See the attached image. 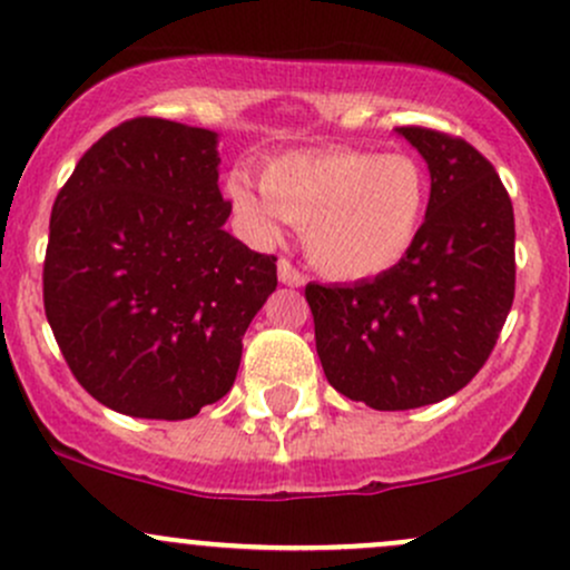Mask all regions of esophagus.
Listing matches in <instances>:
<instances>
[{
    "label": "esophagus",
    "instance_id": "esophagus-1",
    "mask_svg": "<svg viewBox=\"0 0 570 570\" xmlns=\"http://www.w3.org/2000/svg\"><path fill=\"white\" fill-rule=\"evenodd\" d=\"M278 281L286 286H303L305 275L299 273L289 259H278Z\"/></svg>",
    "mask_w": 570,
    "mask_h": 570
}]
</instances>
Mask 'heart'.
Wrapping results in <instances>:
<instances>
[{
    "instance_id": "1",
    "label": "heart",
    "mask_w": 570,
    "mask_h": 570,
    "mask_svg": "<svg viewBox=\"0 0 570 570\" xmlns=\"http://www.w3.org/2000/svg\"><path fill=\"white\" fill-rule=\"evenodd\" d=\"M224 194L256 243L278 240L286 222L305 227L308 256L337 281L395 271L422 237L430 203L411 156L354 148L281 154L262 167V186L233 173Z\"/></svg>"
}]
</instances>
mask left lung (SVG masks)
<instances>
[{
    "label": "left lung",
    "instance_id": "8db88e82",
    "mask_svg": "<svg viewBox=\"0 0 570 570\" xmlns=\"http://www.w3.org/2000/svg\"><path fill=\"white\" fill-rule=\"evenodd\" d=\"M430 170L428 222L395 271L305 286L324 376L376 411L438 403L468 384L514 303V208L460 137L400 127Z\"/></svg>",
    "mask_w": 570,
    "mask_h": 570
}]
</instances>
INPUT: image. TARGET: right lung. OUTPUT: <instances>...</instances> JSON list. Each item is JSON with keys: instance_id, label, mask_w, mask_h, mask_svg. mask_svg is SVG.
Instances as JSON below:
<instances>
[{"instance_id": "obj_1", "label": "right lung", "mask_w": 570, "mask_h": 570, "mask_svg": "<svg viewBox=\"0 0 570 570\" xmlns=\"http://www.w3.org/2000/svg\"><path fill=\"white\" fill-rule=\"evenodd\" d=\"M218 135L132 118L80 156L51 214L42 297L91 397L137 419H191L233 386L275 256L224 229Z\"/></svg>"}]
</instances>
